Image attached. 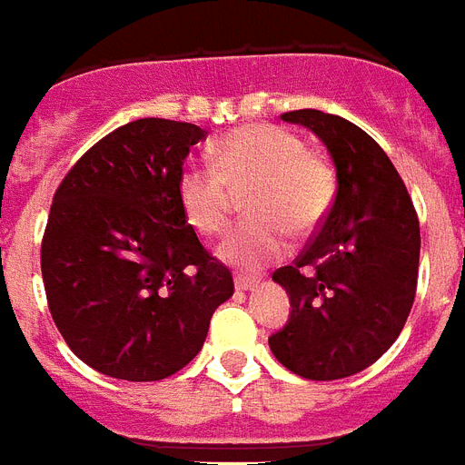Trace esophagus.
<instances>
[{"mask_svg": "<svg viewBox=\"0 0 465 465\" xmlns=\"http://www.w3.org/2000/svg\"><path fill=\"white\" fill-rule=\"evenodd\" d=\"M233 284L239 292H248V289H255L258 286V279H251V277H236L233 279Z\"/></svg>", "mask_w": 465, "mask_h": 465, "instance_id": "34e87169", "label": "esophagus"}]
</instances>
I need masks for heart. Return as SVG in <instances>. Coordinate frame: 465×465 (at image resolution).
<instances>
[{"label":"heart","mask_w":465,"mask_h":465,"mask_svg":"<svg viewBox=\"0 0 465 465\" xmlns=\"http://www.w3.org/2000/svg\"><path fill=\"white\" fill-rule=\"evenodd\" d=\"M214 167H186L176 181L181 213L195 232L213 236L224 226L233 191L245 195L248 220L220 245V258L258 270L286 251V232L305 233L330 213L334 172L308 153L303 138L282 126L252 124L224 135L213 150Z\"/></svg>","instance_id":"1"}]
</instances>
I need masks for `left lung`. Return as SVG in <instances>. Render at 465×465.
<instances>
[{
	"mask_svg": "<svg viewBox=\"0 0 465 465\" xmlns=\"http://www.w3.org/2000/svg\"><path fill=\"white\" fill-rule=\"evenodd\" d=\"M282 119L324 143L337 195L315 241L272 274L292 315L270 349L305 380H341L375 363L401 334L416 298L420 226L401 176L363 128L320 109Z\"/></svg>",
	"mask_w": 465,
	"mask_h": 465,
	"instance_id": "left-lung-1",
	"label": "left lung"
}]
</instances>
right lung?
Listing matches in <instances>:
<instances>
[{
	"label": "right lung",
	"mask_w": 465,
	"mask_h": 465,
	"mask_svg": "<svg viewBox=\"0 0 465 465\" xmlns=\"http://www.w3.org/2000/svg\"><path fill=\"white\" fill-rule=\"evenodd\" d=\"M205 131L138 119L90 147L56 188L43 265L49 312L83 363L157 382L200 353L232 272L181 213L176 181Z\"/></svg>",
	"instance_id": "obj_1"
}]
</instances>
